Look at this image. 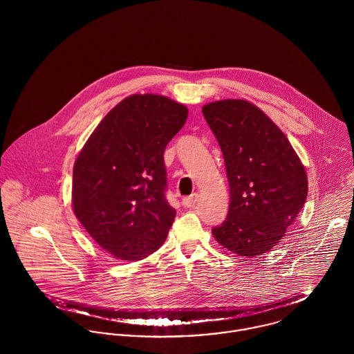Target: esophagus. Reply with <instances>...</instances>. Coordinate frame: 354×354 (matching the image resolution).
Masks as SVG:
<instances>
[{"mask_svg": "<svg viewBox=\"0 0 354 354\" xmlns=\"http://www.w3.org/2000/svg\"><path fill=\"white\" fill-rule=\"evenodd\" d=\"M196 201H198V195H196V194H194V195H191V196H185V198L183 199V205H184V207H192Z\"/></svg>", "mask_w": 354, "mask_h": 354, "instance_id": "34e87169", "label": "esophagus"}]
</instances>
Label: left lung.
<instances>
[{
	"mask_svg": "<svg viewBox=\"0 0 354 354\" xmlns=\"http://www.w3.org/2000/svg\"><path fill=\"white\" fill-rule=\"evenodd\" d=\"M203 115L223 153L230 189L227 216L212 236L239 256L266 253L306 201L303 163L285 133L251 102H212L203 106Z\"/></svg>",
	"mask_w": 354,
	"mask_h": 354,
	"instance_id": "8db88e82",
	"label": "left lung"
}]
</instances>
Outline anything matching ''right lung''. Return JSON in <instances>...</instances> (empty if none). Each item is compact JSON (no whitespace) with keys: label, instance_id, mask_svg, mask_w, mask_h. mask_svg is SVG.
I'll return each mask as SVG.
<instances>
[{"label":"right lung","instance_id":"obj_1","mask_svg":"<svg viewBox=\"0 0 354 354\" xmlns=\"http://www.w3.org/2000/svg\"><path fill=\"white\" fill-rule=\"evenodd\" d=\"M188 109L162 95L135 94L113 107L76 158V218L104 251L140 260L166 240L176 209L166 201L163 152Z\"/></svg>","mask_w":354,"mask_h":354}]
</instances>
